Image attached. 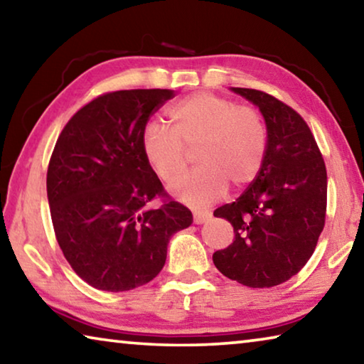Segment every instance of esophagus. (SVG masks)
<instances>
[{
	"mask_svg": "<svg viewBox=\"0 0 364 364\" xmlns=\"http://www.w3.org/2000/svg\"><path fill=\"white\" fill-rule=\"evenodd\" d=\"M210 217H212V213L208 212V210H196V212L193 213V218H194V223H196V225L205 223L207 220H210Z\"/></svg>",
	"mask_w": 364,
	"mask_h": 364,
	"instance_id": "esophagus-1",
	"label": "esophagus"
}]
</instances>
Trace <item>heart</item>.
I'll list each match as a JSON object with an SVG mask.
<instances>
[{"label":"heart","mask_w":364,"mask_h":364,"mask_svg":"<svg viewBox=\"0 0 364 364\" xmlns=\"http://www.w3.org/2000/svg\"><path fill=\"white\" fill-rule=\"evenodd\" d=\"M170 130L149 123L141 144L157 176L173 181L187 166L186 149L196 147V171L170 184L176 199L189 205H207L226 193L245 188L260 173L268 134L255 107L237 106L230 97L194 93L167 110Z\"/></svg>","instance_id":"heart-1"}]
</instances>
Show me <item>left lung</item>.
Wrapping results in <instances>:
<instances>
[{
	"label": "left lung",
	"instance_id": "1",
	"mask_svg": "<svg viewBox=\"0 0 364 364\" xmlns=\"http://www.w3.org/2000/svg\"><path fill=\"white\" fill-rule=\"evenodd\" d=\"M232 91L260 109L268 144L255 180L236 200L213 212L234 230L232 242L215 252L213 263L239 284L273 287L297 274L316 249L326 221L328 175L300 114L264 91Z\"/></svg>",
	"mask_w": 364,
	"mask_h": 364
}]
</instances>
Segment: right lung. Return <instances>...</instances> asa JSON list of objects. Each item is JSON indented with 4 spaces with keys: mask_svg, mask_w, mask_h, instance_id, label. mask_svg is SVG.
<instances>
[{
    "mask_svg": "<svg viewBox=\"0 0 364 364\" xmlns=\"http://www.w3.org/2000/svg\"><path fill=\"white\" fill-rule=\"evenodd\" d=\"M170 90H122L73 114L54 146L46 191L58 244L72 269L100 291H132L167 260L170 237L193 213L170 199L143 152L151 115ZM161 199L159 208L150 202Z\"/></svg>",
    "mask_w": 364,
    "mask_h": 364,
    "instance_id": "1",
    "label": "right lung"
}]
</instances>
